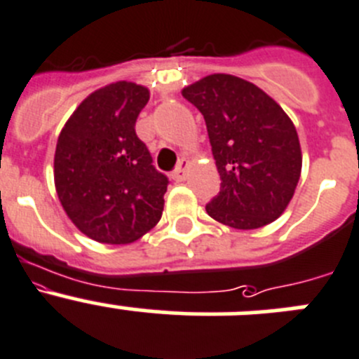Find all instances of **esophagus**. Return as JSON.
<instances>
[{"label":"esophagus","mask_w":359,"mask_h":359,"mask_svg":"<svg viewBox=\"0 0 359 359\" xmlns=\"http://www.w3.org/2000/svg\"><path fill=\"white\" fill-rule=\"evenodd\" d=\"M187 164H189V163H187L186 159H180L179 161V166H177V168L172 172V179L175 180V182H182V180L186 179Z\"/></svg>","instance_id":"34e87169"}]
</instances>
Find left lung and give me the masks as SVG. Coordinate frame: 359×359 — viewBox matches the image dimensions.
<instances>
[{
    "label": "left lung",
    "mask_w": 359,
    "mask_h": 359,
    "mask_svg": "<svg viewBox=\"0 0 359 359\" xmlns=\"http://www.w3.org/2000/svg\"><path fill=\"white\" fill-rule=\"evenodd\" d=\"M182 95L205 118L221 179L207 214L239 230L273 223L292 200L301 175L292 120L259 86L230 74H210Z\"/></svg>",
    "instance_id": "left-lung-1"
}]
</instances>
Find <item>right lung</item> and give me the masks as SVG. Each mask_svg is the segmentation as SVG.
Segmentation results:
<instances>
[{
    "label": "right lung",
    "mask_w": 359,
    "mask_h": 359,
    "mask_svg": "<svg viewBox=\"0 0 359 359\" xmlns=\"http://www.w3.org/2000/svg\"><path fill=\"white\" fill-rule=\"evenodd\" d=\"M149 99L136 83L104 86L79 104L58 136L56 193L74 225L97 243H133L163 214L168 177L157 172L134 129Z\"/></svg>",
    "instance_id": "right-lung-1"
}]
</instances>
